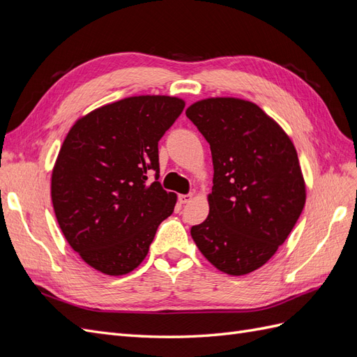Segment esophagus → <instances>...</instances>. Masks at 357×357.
Here are the masks:
<instances>
[{
  "mask_svg": "<svg viewBox=\"0 0 357 357\" xmlns=\"http://www.w3.org/2000/svg\"><path fill=\"white\" fill-rule=\"evenodd\" d=\"M193 198L192 193H188V195H178V202L180 204H188Z\"/></svg>",
  "mask_w": 357,
  "mask_h": 357,
  "instance_id": "esophagus-1",
  "label": "esophagus"
}]
</instances>
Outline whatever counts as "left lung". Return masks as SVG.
<instances>
[{"label":"left lung","mask_w":357,"mask_h":357,"mask_svg":"<svg viewBox=\"0 0 357 357\" xmlns=\"http://www.w3.org/2000/svg\"><path fill=\"white\" fill-rule=\"evenodd\" d=\"M186 116L208 142L214 168L208 218L192 226V238L222 273H252L286 241L305 205L296 149L250 101L207 98Z\"/></svg>","instance_id":"8db88e82"}]
</instances>
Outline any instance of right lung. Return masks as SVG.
I'll return each mask as SVG.
<instances>
[{
  "label": "right lung",
  "mask_w": 357,
  "mask_h": 357,
  "mask_svg": "<svg viewBox=\"0 0 357 357\" xmlns=\"http://www.w3.org/2000/svg\"><path fill=\"white\" fill-rule=\"evenodd\" d=\"M185 109L176 96L139 95L80 117L52 171L59 228L83 261L107 275L144 261L177 195L158 181V143ZM155 181L148 185V172Z\"/></svg>",
  "instance_id": "right-lung-1"
}]
</instances>
